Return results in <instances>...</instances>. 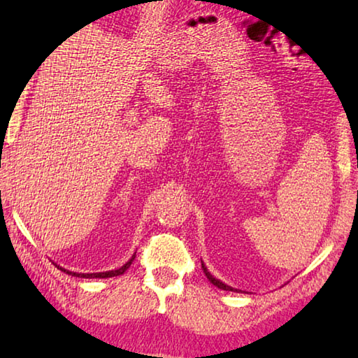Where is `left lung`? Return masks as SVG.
Listing matches in <instances>:
<instances>
[{
	"instance_id": "1",
	"label": "left lung",
	"mask_w": 358,
	"mask_h": 358,
	"mask_svg": "<svg viewBox=\"0 0 358 358\" xmlns=\"http://www.w3.org/2000/svg\"><path fill=\"white\" fill-rule=\"evenodd\" d=\"M201 268H203V272L206 273L208 280L210 281L212 285L217 286L218 289H223V291H232V292H241L240 289H235V287H232V286H227V285H224V283H223V281H220V280H218V278H215L214 275H210V272L208 271V268H206V266H204V263H203V262H201Z\"/></svg>"
}]
</instances>
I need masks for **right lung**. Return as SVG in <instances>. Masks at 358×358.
<instances>
[{
	"mask_svg": "<svg viewBox=\"0 0 358 358\" xmlns=\"http://www.w3.org/2000/svg\"><path fill=\"white\" fill-rule=\"evenodd\" d=\"M135 260V254L132 255V258L131 260H129L126 264H123L121 266V268H118V269H115V271H106V272H95V273H81V272H72V271H67V269H64V268H62V266H57L58 269H62V271H64L66 273H69V275H72V277H80V278H109V277H117V275H121V273H124L127 269H129V266L132 264V262Z\"/></svg>",
	"mask_w": 358,
	"mask_h": 358,
	"instance_id": "right-lung-1",
	"label": "right lung"
}]
</instances>
